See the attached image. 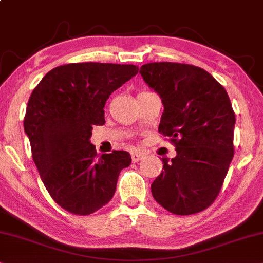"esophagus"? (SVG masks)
<instances>
[{
  "label": "esophagus",
  "instance_id": "34e87169",
  "mask_svg": "<svg viewBox=\"0 0 263 263\" xmlns=\"http://www.w3.org/2000/svg\"><path fill=\"white\" fill-rule=\"evenodd\" d=\"M131 157H132V161H134V162H138V161H141L143 157H144V153L132 152L131 153Z\"/></svg>",
  "mask_w": 263,
  "mask_h": 263
}]
</instances>
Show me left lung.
Returning <instances> with one entry per match:
<instances>
[{
  "label": "left lung",
  "instance_id": "1",
  "mask_svg": "<svg viewBox=\"0 0 263 263\" xmlns=\"http://www.w3.org/2000/svg\"><path fill=\"white\" fill-rule=\"evenodd\" d=\"M139 73L161 97L159 131L177 152L172 160L162 159L153 197L177 215L204 211L219 195L234 154L230 97L211 73L192 65L152 62Z\"/></svg>",
  "mask_w": 263,
  "mask_h": 263
}]
</instances>
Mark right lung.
Returning a JSON list of instances; mask_svg holds the SVG:
<instances>
[{
	"label": "right lung",
	"mask_w": 263,
	"mask_h": 263,
	"mask_svg": "<svg viewBox=\"0 0 263 263\" xmlns=\"http://www.w3.org/2000/svg\"><path fill=\"white\" fill-rule=\"evenodd\" d=\"M138 73L135 65L82 62L59 66L43 77L27 103L24 129L32 159L52 199L72 214L89 215L117 189L127 152L97 156L92 125H103L111 92Z\"/></svg>",
	"instance_id": "add662e5"
}]
</instances>
